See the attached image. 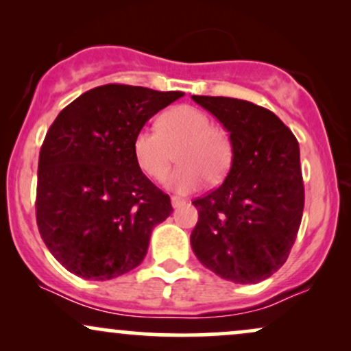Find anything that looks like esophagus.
<instances>
[{"label": "esophagus", "instance_id": "1", "mask_svg": "<svg viewBox=\"0 0 351 351\" xmlns=\"http://www.w3.org/2000/svg\"><path fill=\"white\" fill-rule=\"evenodd\" d=\"M181 204H184V199L176 198V196H171V206L173 208H180Z\"/></svg>", "mask_w": 351, "mask_h": 351}]
</instances>
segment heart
I'll return each instance as SVG.
<instances>
[{
    "instance_id": "heart-1",
    "label": "heart",
    "mask_w": 351,
    "mask_h": 351,
    "mask_svg": "<svg viewBox=\"0 0 351 351\" xmlns=\"http://www.w3.org/2000/svg\"><path fill=\"white\" fill-rule=\"evenodd\" d=\"M175 148L180 167L165 178V186L180 195L199 189L206 178L221 180L231 165L228 132L213 127L211 117L198 107H173L160 117L156 130L142 127L132 142L136 165L153 180L163 178L168 171Z\"/></svg>"
}]
</instances>
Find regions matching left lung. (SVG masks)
I'll return each mask as SVG.
<instances>
[{
    "instance_id": "1",
    "label": "left lung",
    "mask_w": 351,
    "mask_h": 351,
    "mask_svg": "<svg viewBox=\"0 0 351 351\" xmlns=\"http://www.w3.org/2000/svg\"><path fill=\"white\" fill-rule=\"evenodd\" d=\"M229 132L226 180L193 201L199 263L223 279L257 284L287 261L304 213L299 142L274 112L247 100L193 95Z\"/></svg>"
}]
</instances>
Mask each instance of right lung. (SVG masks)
<instances>
[{
  "instance_id": "obj_1",
  "label": "right lung",
  "mask_w": 351,
  "mask_h": 351,
  "mask_svg": "<svg viewBox=\"0 0 351 351\" xmlns=\"http://www.w3.org/2000/svg\"><path fill=\"white\" fill-rule=\"evenodd\" d=\"M183 92L107 84L56 117L39 153L36 221L49 252L87 280H108L142 264L170 196L136 165L132 142Z\"/></svg>"
}]
</instances>
